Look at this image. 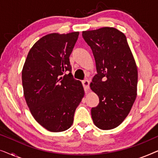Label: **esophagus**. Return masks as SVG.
I'll return each mask as SVG.
<instances>
[{
  "instance_id": "obj_1",
  "label": "esophagus",
  "mask_w": 158,
  "mask_h": 158,
  "mask_svg": "<svg viewBox=\"0 0 158 158\" xmlns=\"http://www.w3.org/2000/svg\"><path fill=\"white\" fill-rule=\"evenodd\" d=\"M82 83H83V85L84 87V89H85V91H87V90L89 89V85H90V82L88 81V80H85V81H83L82 82Z\"/></svg>"
}]
</instances>
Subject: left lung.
I'll return each instance as SVG.
<instances>
[{
	"label": "left lung",
	"instance_id": "8db88e82",
	"mask_svg": "<svg viewBox=\"0 0 158 158\" xmlns=\"http://www.w3.org/2000/svg\"><path fill=\"white\" fill-rule=\"evenodd\" d=\"M82 35L96 65L90 85L99 103L91 109L93 121L103 130L114 129L128 115L137 97V64L126 36L115 28L85 31Z\"/></svg>",
	"mask_w": 158,
	"mask_h": 158
}]
</instances>
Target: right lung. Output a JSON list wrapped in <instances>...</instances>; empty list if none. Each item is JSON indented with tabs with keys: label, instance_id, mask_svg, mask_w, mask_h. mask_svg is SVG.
<instances>
[{
	"label": "right lung",
	"instance_id": "1",
	"mask_svg": "<svg viewBox=\"0 0 158 158\" xmlns=\"http://www.w3.org/2000/svg\"><path fill=\"white\" fill-rule=\"evenodd\" d=\"M78 35L75 31L43 36L29 50L23 67L28 107L34 119L52 132L70 128L85 94L81 82L73 78L69 59Z\"/></svg>",
	"mask_w": 158,
	"mask_h": 158
}]
</instances>
